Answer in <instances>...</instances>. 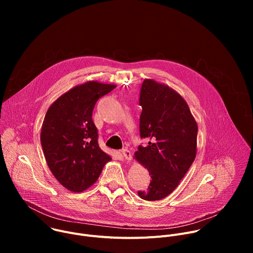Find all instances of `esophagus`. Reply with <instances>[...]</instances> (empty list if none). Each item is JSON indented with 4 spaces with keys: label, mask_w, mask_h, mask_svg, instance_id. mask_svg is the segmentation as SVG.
Masks as SVG:
<instances>
[{
    "label": "esophagus",
    "mask_w": 253,
    "mask_h": 253,
    "mask_svg": "<svg viewBox=\"0 0 253 253\" xmlns=\"http://www.w3.org/2000/svg\"><path fill=\"white\" fill-rule=\"evenodd\" d=\"M122 155L124 156V158L126 159V160H131L132 159V153H131V151L130 150H128L127 148H125V149H122Z\"/></svg>",
    "instance_id": "34e87169"
}]
</instances>
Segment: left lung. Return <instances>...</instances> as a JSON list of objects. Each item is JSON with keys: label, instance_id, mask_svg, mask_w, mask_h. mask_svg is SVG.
<instances>
[{"label": "left lung", "instance_id": "1", "mask_svg": "<svg viewBox=\"0 0 253 253\" xmlns=\"http://www.w3.org/2000/svg\"><path fill=\"white\" fill-rule=\"evenodd\" d=\"M142 107L140 137L148 145L138 146L135 158L149 171L152 180L144 200H160L179 184L196 156L197 124L185 100L173 89L144 80L139 95Z\"/></svg>", "mask_w": 253, "mask_h": 253}]
</instances>
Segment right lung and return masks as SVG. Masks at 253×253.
<instances>
[{
	"mask_svg": "<svg viewBox=\"0 0 253 253\" xmlns=\"http://www.w3.org/2000/svg\"><path fill=\"white\" fill-rule=\"evenodd\" d=\"M116 86L90 81L71 89L48 109L41 131L47 164L58 181L73 192L94 184L111 160L98 144L92 113L97 101Z\"/></svg>",
	"mask_w": 253,
	"mask_h": 253,
	"instance_id": "1",
	"label": "right lung"
}]
</instances>
